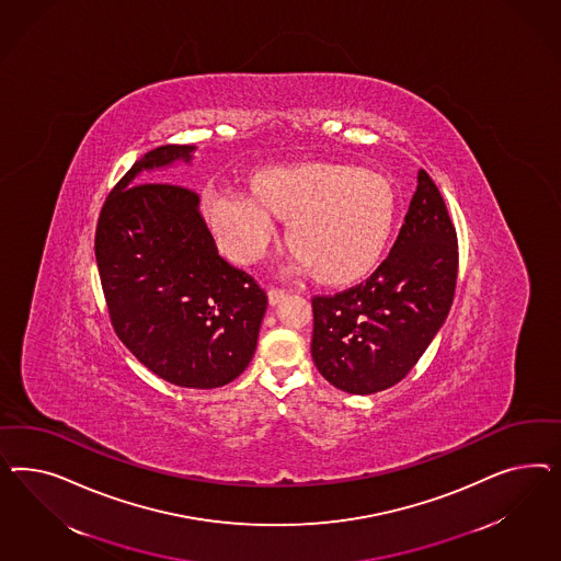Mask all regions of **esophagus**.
I'll list each match as a JSON object with an SVG mask.
<instances>
[{"label": "esophagus", "instance_id": "obj_1", "mask_svg": "<svg viewBox=\"0 0 561 561\" xmlns=\"http://www.w3.org/2000/svg\"><path fill=\"white\" fill-rule=\"evenodd\" d=\"M267 294H270V302H272V305H279V302H282V300L288 296V289L270 288Z\"/></svg>", "mask_w": 561, "mask_h": 561}]
</instances>
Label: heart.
<instances>
[{
  "instance_id": "heart-1",
  "label": "heart",
  "mask_w": 561,
  "mask_h": 561,
  "mask_svg": "<svg viewBox=\"0 0 561 561\" xmlns=\"http://www.w3.org/2000/svg\"><path fill=\"white\" fill-rule=\"evenodd\" d=\"M277 218L289 220L288 244L324 282H350L368 272L391 234L394 191L370 170L305 164L265 172L259 195L224 191L207 214L230 255L251 263L270 247Z\"/></svg>"
}]
</instances>
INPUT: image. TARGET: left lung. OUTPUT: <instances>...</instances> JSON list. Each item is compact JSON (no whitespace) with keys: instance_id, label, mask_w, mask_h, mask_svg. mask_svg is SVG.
<instances>
[{"instance_id":"1","label":"left lung","mask_w":561,"mask_h":561,"mask_svg":"<svg viewBox=\"0 0 561 561\" xmlns=\"http://www.w3.org/2000/svg\"><path fill=\"white\" fill-rule=\"evenodd\" d=\"M459 242L425 170L389 256L362 284L312 296V359L340 391L373 394L403 380L453 306Z\"/></svg>"}]
</instances>
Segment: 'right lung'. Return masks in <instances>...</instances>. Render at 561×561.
<instances>
[{"label":"right lung","instance_id":"add662e5","mask_svg":"<svg viewBox=\"0 0 561 561\" xmlns=\"http://www.w3.org/2000/svg\"><path fill=\"white\" fill-rule=\"evenodd\" d=\"M195 146H160L137 160L102 205L94 253L111 324L153 374L216 389L255 354L267 294L230 265L199 214V195L141 183L144 170L191 160Z\"/></svg>","mask_w":561,"mask_h":561}]
</instances>
